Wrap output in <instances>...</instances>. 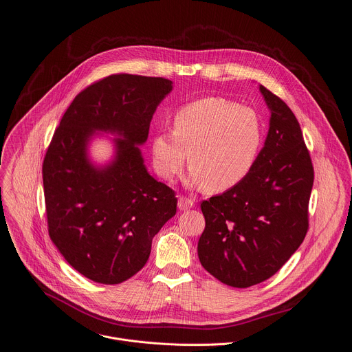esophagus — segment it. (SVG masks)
I'll use <instances>...</instances> for the list:
<instances>
[{"label": "esophagus", "mask_w": 352, "mask_h": 352, "mask_svg": "<svg viewBox=\"0 0 352 352\" xmlns=\"http://www.w3.org/2000/svg\"><path fill=\"white\" fill-rule=\"evenodd\" d=\"M195 201L192 198H186V197H179L178 199V208L179 210H188L194 206Z\"/></svg>", "instance_id": "1"}]
</instances>
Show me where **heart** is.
<instances>
[{
    "instance_id": "heart-1",
    "label": "heart",
    "mask_w": 352,
    "mask_h": 352,
    "mask_svg": "<svg viewBox=\"0 0 352 352\" xmlns=\"http://www.w3.org/2000/svg\"><path fill=\"white\" fill-rule=\"evenodd\" d=\"M261 143L263 126L255 111L209 97L179 108L173 132L154 136L153 164L160 177L173 179L182 171L188 157L190 185L225 190L245 178Z\"/></svg>"
}]
</instances>
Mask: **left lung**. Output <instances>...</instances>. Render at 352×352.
Segmentation results:
<instances>
[{
	"mask_svg": "<svg viewBox=\"0 0 352 352\" xmlns=\"http://www.w3.org/2000/svg\"><path fill=\"white\" fill-rule=\"evenodd\" d=\"M271 109L265 144L237 185L201 204L206 226L198 241L202 267L220 282L248 287L276 274L309 229L314 171L299 122L260 85Z\"/></svg>",
	"mask_w": 352,
	"mask_h": 352,
	"instance_id": "left-lung-1",
	"label": "left lung"
}]
</instances>
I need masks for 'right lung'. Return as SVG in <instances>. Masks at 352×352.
Masks as SVG:
<instances>
[{
	"label": "right lung",
	"instance_id": "obj_1",
	"mask_svg": "<svg viewBox=\"0 0 352 352\" xmlns=\"http://www.w3.org/2000/svg\"><path fill=\"white\" fill-rule=\"evenodd\" d=\"M171 89L163 77L112 74L95 81L73 100L47 147L42 173L49 236L94 282L115 285L139 272L153 237L177 213L175 192L147 173L138 146ZM95 130L122 138L104 169L86 158Z\"/></svg>",
	"mask_w": 352,
	"mask_h": 352
}]
</instances>
